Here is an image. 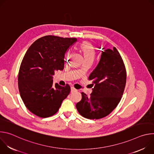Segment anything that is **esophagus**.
<instances>
[{
    "label": "esophagus",
    "instance_id": "1",
    "mask_svg": "<svg viewBox=\"0 0 154 154\" xmlns=\"http://www.w3.org/2000/svg\"><path fill=\"white\" fill-rule=\"evenodd\" d=\"M71 93H73V92L77 91V90L75 89L74 87H71Z\"/></svg>",
    "mask_w": 154,
    "mask_h": 154
}]
</instances>
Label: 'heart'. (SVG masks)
I'll list each match as a JSON object with an SVG mask.
<instances>
[{
	"label": "heart",
	"mask_w": 154,
	"mask_h": 154,
	"mask_svg": "<svg viewBox=\"0 0 154 154\" xmlns=\"http://www.w3.org/2000/svg\"><path fill=\"white\" fill-rule=\"evenodd\" d=\"M80 49L84 55L85 61L94 60L96 56V51L92 44L88 41H84L80 45Z\"/></svg>",
	"instance_id": "1"
}]
</instances>
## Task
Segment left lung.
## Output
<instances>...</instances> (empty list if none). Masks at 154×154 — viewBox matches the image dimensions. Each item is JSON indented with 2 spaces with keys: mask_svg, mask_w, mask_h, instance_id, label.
<instances>
[{
  "mask_svg": "<svg viewBox=\"0 0 154 154\" xmlns=\"http://www.w3.org/2000/svg\"><path fill=\"white\" fill-rule=\"evenodd\" d=\"M123 60L116 49L102 51L97 66L88 77L94 85L90 97L82 93L76 104L79 113L90 119H99L111 113L119 103L126 84Z\"/></svg>",
  "mask_w": 154,
  "mask_h": 154,
  "instance_id": "1",
  "label": "left lung"
}]
</instances>
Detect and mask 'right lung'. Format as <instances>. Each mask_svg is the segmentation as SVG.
<instances>
[{
    "instance_id": "obj_1",
    "label": "right lung",
    "mask_w": 154,
    "mask_h": 154,
    "mask_svg": "<svg viewBox=\"0 0 154 154\" xmlns=\"http://www.w3.org/2000/svg\"><path fill=\"white\" fill-rule=\"evenodd\" d=\"M77 38L47 35L36 40L21 62L18 88L29 110L40 118L53 116L58 111L71 88L53 84L55 71L64 69L65 54Z\"/></svg>"
}]
</instances>
